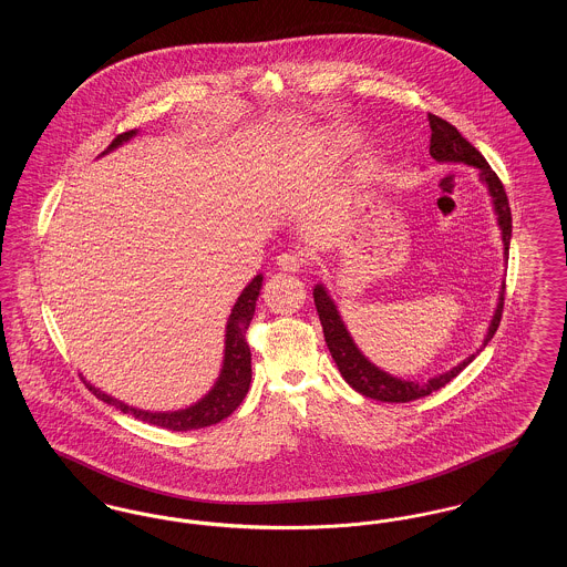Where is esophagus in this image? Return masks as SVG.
I'll use <instances>...</instances> for the list:
<instances>
[{
    "label": "esophagus",
    "mask_w": 567,
    "mask_h": 567,
    "mask_svg": "<svg viewBox=\"0 0 567 567\" xmlns=\"http://www.w3.org/2000/svg\"><path fill=\"white\" fill-rule=\"evenodd\" d=\"M276 266L282 271H299L303 268V259L297 252H282L276 257Z\"/></svg>",
    "instance_id": "34e87169"
}]
</instances>
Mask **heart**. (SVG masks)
<instances>
[{"label": "heart", "instance_id": "1", "mask_svg": "<svg viewBox=\"0 0 567 567\" xmlns=\"http://www.w3.org/2000/svg\"><path fill=\"white\" fill-rule=\"evenodd\" d=\"M324 140H327L324 144H327V148H329V153H331V155H340V153H344V151H347V140H344L342 135L331 134L327 135Z\"/></svg>", "mask_w": 567, "mask_h": 567}]
</instances>
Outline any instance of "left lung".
I'll list each match as a JSON object with an SVG mask.
<instances>
[{
  "label": "left lung",
  "mask_w": 567,
  "mask_h": 567,
  "mask_svg": "<svg viewBox=\"0 0 567 567\" xmlns=\"http://www.w3.org/2000/svg\"><path fill=\"white\" fill-rule=\"evenodd\" d=\"M430 130H432V140H430V155L437 163H463V165H472L478 169V178L485 185L486 193L491 197V206H493V215L497 218V227L502 231V244H504V259H508V248H511V238H513V215H511V206H508V197L504 185L499 183V178L495 176V172L491 169V165L485 162V157L458 134L457 127H453L451 123H446L444 118L430 114ZM504 280L497 293V303L493 310V317L486 327L485 338L481 349L472 352L470 357H465L463 361H458L455 368L427 378V380H408V378L393 377L389 372H384L382 368H378L377 363H372L361 349L354 344L351 331L344 323L338 303L333 301V297L329 293V289L323 282H317L312 289L315 296V306L319 312V319L323 324L324 342L327 349L331 352L338 370L342 378L351 384L352 389L370 400L377 402H391V404H404L412 402L419 398H425L433 391L442 389L446 382H451L457 377L463 368H467L486 344L491 342V338L495 336L499 319H502V308H504Z\"/></svg>",
  "instance_id": "1"
}]
</instances>
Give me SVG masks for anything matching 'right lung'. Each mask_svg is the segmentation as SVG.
I'll use <instances>...</instances> for the list:
<instances>
[{"mask_svg": "<svg viewBox=\"0 0 567 567\" xmlns=\"http://www.w3.org/2000/svg\"><path fill=\"white\" fill-rule=\"evenodd\" d=\"M137 135V130L125 132V134L114 137V142L102 155H109L110 151L123 146L125 142H130L132 137ZM264 287V274H257L246 287L243 293L236 299L229 319L225 324V349H223V363H220V372L216 377L213 389L197 400L195 404L181 408V410H142L135 405L125 404L116 398L109 395L106 391L97 389L93 382H86L89 391H93V395L109 405L118 408L125 414H132L137 421L157 425L163 430H172V432H190V430H202L208 425H215L218 421L227 419L238 405L243 404L248 386H250V349L246 344V329L252 321L255 315V306Z\"/></svg>", "mask_w": 567, "mask_h": 567, "instance_id": "obj_1", "label": "right lung"}]
</instances>
